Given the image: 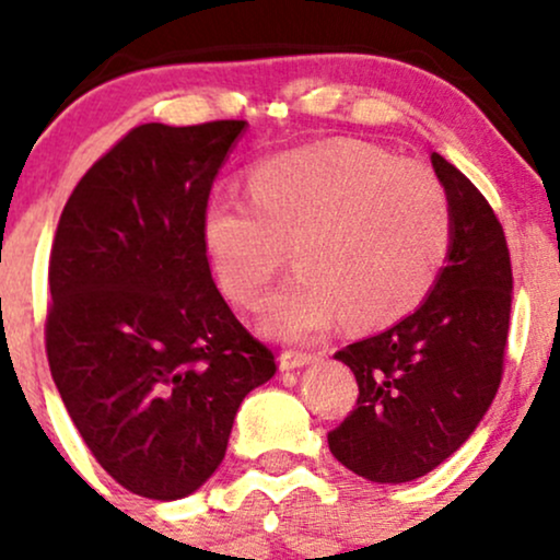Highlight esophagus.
<instances>
[{"label":"esophagus","mask_w":560,"mask_h":560,"mask_svg":"<svg viewBox=\"0 0 560 560\" xmlns=\"http://www.w3.org/2000/svg\"><path fill=\"white\" fill-rule=\"evenodd\" d=\"M313 361H316V355L313 353H303V350H284L279 359V366L284 372H290V370H300V366L305 364H313Z\"/></svg>","instance_id":"obj_1"}]
</instances>
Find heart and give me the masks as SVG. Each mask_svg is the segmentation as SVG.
Returning a JSON list of instances; mask_svg holds the SVG:
<instances>
[{
    "instance_id": "obj_1",
    "label": "heart",
    "mask_w": 560,
    "mask_h": 560,
    "mask_svg": "<svg viewBox=\"0 0 560 560\" xmlns=\"http://www.w3.org/2000/svg\"><path fill=\"white\" fill-rule=\"evenodd\" d=\"M201 244L236 305L266 303L287 249L298 273L276 294L266 327L311 340L342 316L377 329L420 308L452 244L446 190L422 164L370 143H324L257 164L249 201L212 196Z\"/></svg>"
}]
</instances>
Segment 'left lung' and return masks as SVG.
Segmentation results:
<instances>
[{
    "instance_id": "obj_1",
    "label": "left lung",
    "mask_w": 560,
    "mask_h": 560,
    "mask_svg": "<svg viewBox=\"0 0 560 560\" xmlns=\"http://www.w3.org/2000/svg\"><path fill=\"white\" fill-rule=\"evenodd\" d=\"M430 162L452 207L446 266L415 313L335 353L355 374L359 398L327 435L329 450L377 483L415 481L452 457L487 415L505 366V231L463 172L441 153Z\"/></svg>"
}]
</instances>
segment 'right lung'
Instances as JSON below:
<instances>
[{
    "label": "right lung",
    "mask_w": 560,
    "mask_h": 560,
    "mask_svg": "<svg viewBox=\"0 0 560 560\" xmlns=\"http://www.w3.org/2000/svg\"><path fill=\"white\" fill-rule=\"evenodd\" d=\"M247 121L140 125L60 214L45 342L92 457L149 500H180L223 463L244 396L276 372L212 281L201 212Z\"/></svg>",
    "instance_id": "obj_1"
}]
</instances>
